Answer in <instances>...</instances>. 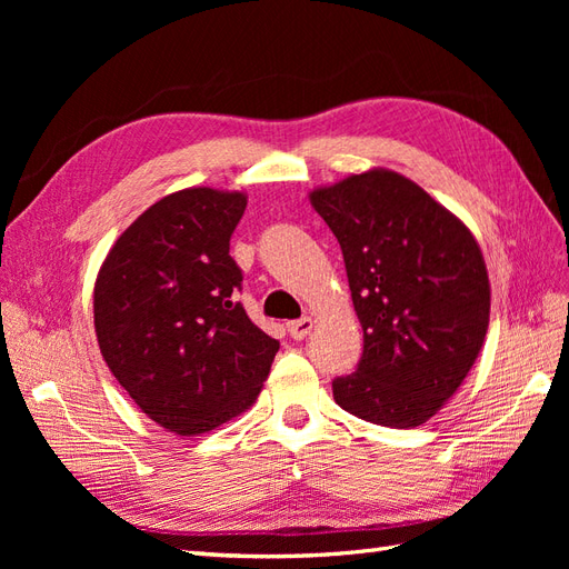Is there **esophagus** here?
I'll return each mask as SVG.
<instances>
[{
  "label": "esophagus",
  "instance_id": "esophagus-1",
  "mask_svg": "<svg viewBox=\"0 0 569 569\" xmlns=\"http://www.w3.org/2000/svg\"><path fill=\"white\" fill-rule=\"evenodd\" d=\"M311 330H313V320H311V318H301V320H291V322H287V332H289V337H291V339H297V341H301L303 337L311 335Z\"/></svg>",
  "mask_w": 569,
  "mask_h": 569
}]
</instances>
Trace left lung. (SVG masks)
<instances>
[{"label": "left lung", "instance_id": "8db88e82", "mask_svg": "<svg viewBox=\"0 0 569 569\" xmlns=\"http://www.w3.org/2000/svg\"><path fill=\"white\" fill-rule=\"evenodd\" d=\"M308 197L341 247L363 327V356L332 382L335 401L393 429L427 422L468 377L489 330L491 287L475 234L387 168Z\"/></svg>", "mask_w": 569, "mask_h": 569}]
</instances>
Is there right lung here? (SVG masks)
I'll list each match as a JSON object with an SVG mask.
<instances>
[{
  "label": "right lung",
  "instance_id": "add662e5",
  "mask_svg": "<svg viewBox=\"0 0 569 569\" xmlns=\"http://www.w3.org/2000/svg\"><path fill=\"white\" fill-rule=\"evenodd\" d=\"M247 194L189 187L116 239L94 282V332L144 416L178 437L211 432L263 389L280 341L234 301L230 237Z\"/></svg>",
  "mask_w": 569,
  "mask_h": 569
}]
</instances>
